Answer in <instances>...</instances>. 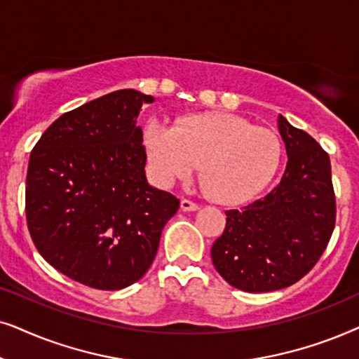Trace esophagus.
<instances>
[{
	"instance_id": "obj_1",
	"label": "esophagus",
	"mask_w": 359,
	"mask_h": 359,
	"mask_svg": "<svg viewBox=\"0 0 359 359\" xmlns=\"http://www.w3.org/2000/svg\"><path fill=\"white\" fill-rule=\"evenodd\" d=\"M180 208H182L184 212H197L198 205L190 202V200H187V198H182L180 200Z\"/></svg>"
}]
</instances>
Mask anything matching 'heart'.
Listing matches in <instances>:
<instances>
[{
  "label": "heart",
  "instance_id": "heart-1",
  "mask_svg": "<svg viewBox=\"0 0 359 359\" xmlns=\"http://www.w3.org/2000/svg\"><path fill=\"white\" fill-rule=\"evenodd\" d=\"M144 147L157 182L172 185L185 180L200 165L205 190L223 205H240L259 195L283 159L276 133L222 111L189 114L174 128L151 119Z\"/></svg>",
  "mask_w": 359,
  "mask_h": 359
}]
</instances>
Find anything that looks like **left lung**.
<instances>
[{
	"label": "left lung",
	"instance_id": "obj_1",
	"mask_svg": "<svg viewBox=\"0 0 359 359\" xmlns=\"http://www.w3.org/2000/svg\"><path fill=\"white\" fill-rule=\"evenodd\" d=\"M277 130L289 157L279 185L245 208L228 210L223 235L212 246L215 269L245 292H271L302 279L335 226L328 154L283 114Z\"/></svg>",
	"mask_w": 359,
	"mask_h": 359
}]
</instances>
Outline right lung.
Masks as SVG:
<instances>
[{
	"mask_svg": "<svg viewBox=\"0 0 359 359\" xmlns=\"http://www.w3.org/2000/svg\"><path fill=\"white\" fill-rule=\"evenodd\" d=\"M154 97L124 88L64 113L31 152L26 218L52 267L100 290L135 284L149 269L179 200L147 184L137 124Z\"/></svg>",
	"mask_w": 359,
	"mask_h": 359,
	"instance_id": "add662e5",
	"label": "right lung"
}]
</instances>
